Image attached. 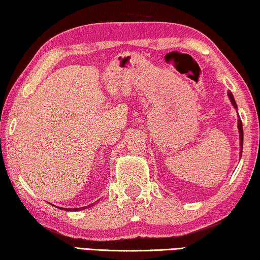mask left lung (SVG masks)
<instances>
[{
    "mask_svg": "<svg viewBox=\"0 0 260 260\" xmlns=\"http://www.w3.org/2000/svg\"><path fill=\"white\" fill-rule=\"evenodd\" d=\"M229 97H230V101L232 103V105L234 108L237 109V103L234 101L233 98V94L232 92H229ZM238 130H239V137H240V156H241V152H243V138H244V131H243V123H241V119L239 117V119H238Z\"/></svg>",
    "mask_w": 260,
    "mask_h": 260,
    "instance_id": "obj_1",
    "label": "left lung"
}]
</instances>
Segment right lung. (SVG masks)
Masks as SVG:
<instances>
[{
	"label": "right lung",
	"mask_w": 260,
	"mask_h": 260,
	"mask_svg": "<svg viewBox=\"0 0 260 260\" xmlns=\"http://www.w3.org/2000/svg\"><path fill=\"white\" fill-rule=\"evenodd\" d=\"M97 201H99V200H97ZM93 205V204H91V205H88V206H86V207H81V208H66L67 211H80V209H85V208H88V207H91V206Z\"/></svg>",
	"instance_id": "add662e5"
}]
</instances>
